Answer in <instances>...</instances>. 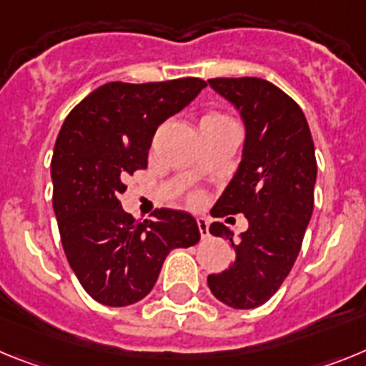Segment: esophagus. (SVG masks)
<instances>
[{
    "label": "esophagus",
    "mask_w": 366,
    "mask_h": 366,
    "mask_svg": "<svg viewBox=\"0 0 366 366\" xmlns=\"http://www.w3.org/2000/svg\"><path fill=\"white\" fill-rule=\"evenodd\" d=\"M197 227H199V232H201L202 239L209 236V224H208V221H206V219H202V217L197 219Z\"/></svg>",
    "instance_id": "obj_1"
}]
</instances>
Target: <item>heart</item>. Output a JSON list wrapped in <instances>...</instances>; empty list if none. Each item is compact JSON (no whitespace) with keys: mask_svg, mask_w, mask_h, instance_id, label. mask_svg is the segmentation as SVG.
I'll use <instances>...</instances> for the list:
<instances>
[{"mask_svg":"<svg viewBox=\"0 0 366 366\" xmlns=\"http://www.w3.org/2000/svg\"><path fill=\"white\" fill-rule=\"evenodd\" d=\"M206 122H230V119L221 112H208L202 117V123ZM202 201H204V193L199 192V189H193V192L187 193V202L192 206H201Z\"/></svg>","mask_w":366,"mask_h":366,"instance_id":"b5f03b06","label":"heart"}]
</instances>
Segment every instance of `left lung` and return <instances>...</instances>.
<instances>
[{
	"instance_id": "left-lung-1",
	"label": "left lung",
	"mask_w": 366,
	"mask_h": 366,
	"mask_svg": "<svg viewBox=\"0 0 366 366\" xmlns=\"http://www.w3.org/2000/svg\"><path fill=\"white\" fill-rule=\"evenodd\" d=\"M208 82L236 104L247 127L239 171L212 215L249 219L239 243L232 241L227 224L209 227L214 236L232 241L236 259L208 274V285L222 304L250 310L278 291L300 252L315 206V147L302 108L272 82L258 77Z\"/></svg>"
}]
</instances>
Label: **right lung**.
<instances>
[{
    "label": "right lung",
    "instance_id": "right-lung-1",
    "mask_svg": "<svg viewBox=\"0 0 366 366\" xmlns=\"http://www.w3.org/2000/svg\"><path fill=\"white\" fill-rule=\"evenodd\" d=\"M206 86L197 77L107 82L66 117L51 158L53 209L69 267L99 304L122 307L151 293L165 256L201 239L186 212L138 221L122 208L127 177L147 167L158 125Z\"/></svg>",
    "mask_w": 366,
    "mask_h": 366
}]
</instances>
